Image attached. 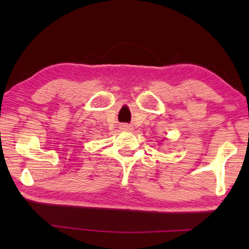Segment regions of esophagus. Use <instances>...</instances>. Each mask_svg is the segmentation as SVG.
I'll use <instances>...</instances> for the list:
<instances>
[{"instance_id": "1", "label": "esophagus", "mask_w": 249, "mask_h": 249, "mask_svg": "<svg viewBox=\"0 0 249 249\" xmlns=\"http://www.w3.org/2000/svg\"><path fill=\"white\" fill-rule=\"evenodd\" d=\"M121 128L122 129H125V130H129L130 129V127H129V126H127V125H122Z\"/></svg>"}]
</instances>
